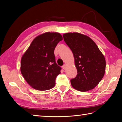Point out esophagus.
I'll list each match as a JSON object with an SVG mask.
<instances>
[{"instance_id": "obj_1", "label": "esophagus", "mask_w": 122, "mask_h": 122, "mask_svg": "<svg viewBox=\"0 0 122 122\" xmlns=\"http://www.w3.org/2000/svg\"><path fill=\"white\" fill-rule=\"evenodd\" d=\"M62 68L64 69V70H66V64H64V65H63L62 66Z\"/></svg>"}]
</instances>
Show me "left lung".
<instances>
[{"label": "left lung", "instance_id": "obj_1", "mask_svg": "<svg viewBox=\"0 0 122 122\" xmlns=\"http://www.w3.org/2000/svg\"><path fill=\"white\" fill-rule=\"evenodd\" d=\"M73 54L77 76L71 80L72 86L81 92L93 89L104 76L105 57L91 38L78 32L63 35Z\"/></svg>", "mask_w": 122, "mask_h": 122}]
</instances>
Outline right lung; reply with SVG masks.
<instances>
[{"mask_svg":"<svg viewBox=\"0 0 122 122\" xmlns=\"http://www.w3.org/2000/svg\"><path fill=\"white\" fill-rule=\"evenodd\" d=\"M63 38L58 32H47L36 37L23 54L20 71L25 80L33 89L50 90L55 86L61 68L56 63L54 51Z\"/></svg>","mask_w":122,"mask_h":122,"instance_id":"obj_1","label":"right lung"}]
</instances>
